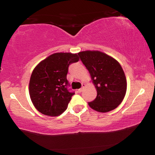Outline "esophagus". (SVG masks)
I'll return each instance as SVG.
<instances>
[{
    "label": "esophagus",
    "instance_id": "obj_1",
    "mask_svg": "<svg viewBox=\"0 0 155 155\" xmlns=\"http://www.w3.org/2000/svg\"><path fill=\"white\" fill-rule=\"evenodd\" d=\"M84 86H85V84H82V87L81 88H80L79 90H78V92H81V91H83V88H84Z\"/></svg>",
    "mask_w": 155,
    "mask_h": 155
}]
</instances>
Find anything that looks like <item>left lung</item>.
Returning a JSON list of instances; mask_svg holds the SVG:
<instances>
[{
	"instance_id": "obj_1",
	"label": "left lung",
	"mask_w": 155,
	"mask_h": 155,
	"mask_svg": "<svg viewBox=\"0 0 155 155\" xmlns=\"http://www.w3.org/2000/svg\"><path fill=\"white\" fill-rule=\"evenodd\" d=\"M78 54L97 90L96 98L88 103L89 106L102 113L115 109L127 91V79L121 65L113 57L98 51H83Z\"/></svg>"
}]
</instances>
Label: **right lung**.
Masks as SVG:
<instances>
[{
  "mask_svg": "<svg viewBox=\"0 0 155 155\" xmlns=\"http://www.w3.org/2000/svg\"><path fill=\"white\" fill-rule=\"evenodd\" d=\"M78 60L77 54L57 52L34 68L29 81V94L38 111L46 115L57 116L67 109L74 94L68 89V67Z\"/></svg>",
  "mask_w": 155,
  "mask_h": 155,
  "instance_id": "obj_1",
  "label": "right lung"
}]
</instances>
